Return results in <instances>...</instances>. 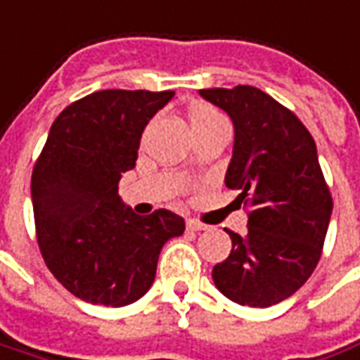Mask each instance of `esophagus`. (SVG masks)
Returning <instances> with one entry per match:
<instances>
[{
  "label": "esophagus",
  "mask_w": 360,
  "mask_h": 360,
  "mask_svg": "<svg viewBox=\"0 0 360 360\" xmlns=\"http://www.w3.org/2000/svg\"><path fill=\"white\" fill-rule=\"evenodd\" d=\"M186 226H188V230H193V232H201V230H207V224H203V222H199V220H193L190 219L188 222H186Z\"/></svg>",
  "instance_id": "obj_1"
}]
</instances>
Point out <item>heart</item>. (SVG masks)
<instances>
[{
    "label": "heart",
    "mask_w": 360,
    "mask_h": 360,
    "mask_svg": "<svg viewBox=\"0 0 360 360\" xmlns=\"http://www.w3.org/2000/svg\"><path fill=\"white\" fill-rule=\"evenodd\" d=\"M190 122L195 134L203 132V130H211V128H217V126H228L226 119L220 115V111H217L212 105L207 103H198L191 107Z\"/></svg>",
    "instance_id": "b5f03b06"
}]
</instances>
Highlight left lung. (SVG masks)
Listing matches in <instances>:
<instances>
[{"mask_svg": "<svg viewBox=\"0 0 360 360\" xmlns=\"http://www.w3.org/2000/svg\"><path fill=\"white\" fill-rule=\"evenodd\" d=\"M234 122L224 182L249 205L248 234L226 230L232 251L214 264L222 295L249 307L284 301L305 284L322 255L332 193L316 143L297 115L253 86L199 90Z\"/></svg>", "mask_w": 360, "mask_h": 360, "instance_id": "left-lung-1", "label": "left lung"}]
</instances>
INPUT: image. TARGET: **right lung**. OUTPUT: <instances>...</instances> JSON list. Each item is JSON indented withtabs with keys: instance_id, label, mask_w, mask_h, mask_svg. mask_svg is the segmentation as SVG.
<instances>
[{
	"instance_id": "obj_1",
	"label": "right lung",
	"mask_w": 360,
	"mask_h": 360,
	"mask_svg": "<svg viewBox=\"0 0 360 360\" xmlns=\"http://www.w3.org/2000/svg\"><path fill=\"white\" fill-rule=\"evenodd\" d=\"M174 91L101 90L65 107L32 170L36 238L47 269L91 305L146 295L162 245L184 234L167 209L148 217L122 205L119 180L136 167L143 128Z\"/></svg>"
}]
</instances>
